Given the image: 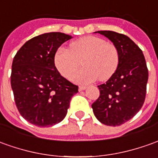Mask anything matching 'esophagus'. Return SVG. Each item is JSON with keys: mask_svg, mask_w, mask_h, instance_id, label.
<instances>
[{"mask_svg": "<svg viewBox=\"0 0 158 158\" xmlns=\"http://www.w3.org/2000/svg\"><path fill=\"white\" fill-rule=\"evenodd\" d=\"M87 89L86 86H79V91H82V90H85Z\"/></svg>", "mask_w": 158, "mask_h": 158, "instance_id": "1", "label": "esophagus"}]
</instances>
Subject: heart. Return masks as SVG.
<instances>
[{
	"mask_svg": "<svg viewBox=\"0 0 158 158\" xmlns=\"http://www.w3.org/2000/svg\"><path fill=\"white\" fill-rule=\"evenodd\" d=\"M85 67L72 77L76 83L88 84L96 81H106L117 70L119 55L116 46L96 36H86L69 44V51L59 48L54 55V64L65 78H70L79 67Z\"/></svg>",
	"mask_w": 158,
	"mask_h": 158,
	"instance_id": "1",
	"label": "heart"
}]
</instances>
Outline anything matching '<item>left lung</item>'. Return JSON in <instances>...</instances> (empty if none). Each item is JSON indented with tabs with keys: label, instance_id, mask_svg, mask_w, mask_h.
Instances as JSON below:
<instances>
[{
	"label": "left lung",
	"instance_id": "left-lung-1",
	"mask_svg": "<svg viewBox=\"0 0 158 158\" xmlns=\"http://www.w3.org/2000/svg\"><path fill=\"white\" fill-rule=\"evenodd\" d=\"M116 46L119 63L114 75L98 86L100 96L92 104L94 116L104 125L116 127L131 119L143 106L148 69L143 52L127 37L113 31H95Z\"/></svg>",
	"mask_w": 158,
	"mask_h": 158
}]
</instances>
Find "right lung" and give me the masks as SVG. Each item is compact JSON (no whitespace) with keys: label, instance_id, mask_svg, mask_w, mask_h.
Returning a JSON list of instances; mask_svg holds the SVG:
<instances>
[{"label":"right lung","instance_id":"add662e5","mask_svg":"<svg viewBox=\"0 0 158 158\" xmlns=\"http://www.w3.org/2000/svg\"><path fill=\"white\" fill-rule=\"evenodd\" d=\"M72 37L47 32L23 44L14 57L11 87L23 118L40 127H52L65 118L78 86L66 80L54 64V55Z\"/></svg>","mask_w":158,"mask_h":158}]
</instances>
